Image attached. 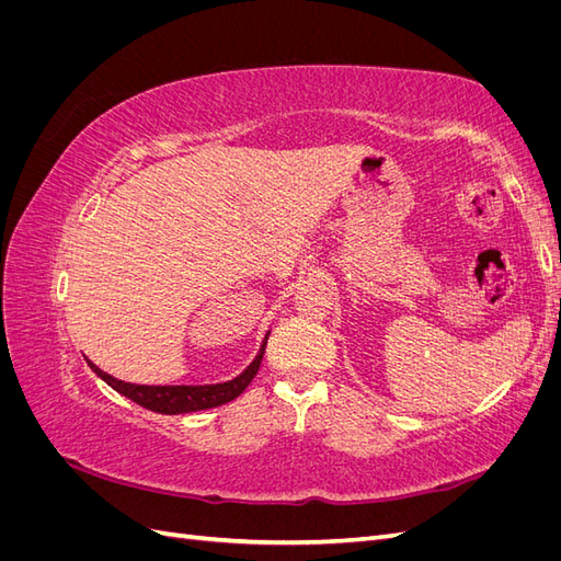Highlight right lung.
Wrapping results in <instances>:
<instances>
[{"mask_svg":"<svg viewBox=\"0 0 561 561\" xmlns=\"http://www.w3.org/2000/svg\"><path fill=\"white\" fill-rule=\"evenodd\" d=\"M266 339L264 336L260 353L254 355V360L243 369L239 377L225 381V383H206V386H142V383H126L122 379H114L107 371L93 365L91 360L89 367L95 371V375L107 381L116 393L126 396L128 400L138 402L145 410L159 412V414H186V412H198V410H210V407L227 404L233 398H239L243 390L250 386L254 375L260 371L262 358H264V348H266Z\"/></svg>","mask_w":561,"mask_h":561,"instance_id":"right-lung-1","label":"right lung"}]
</instances>
